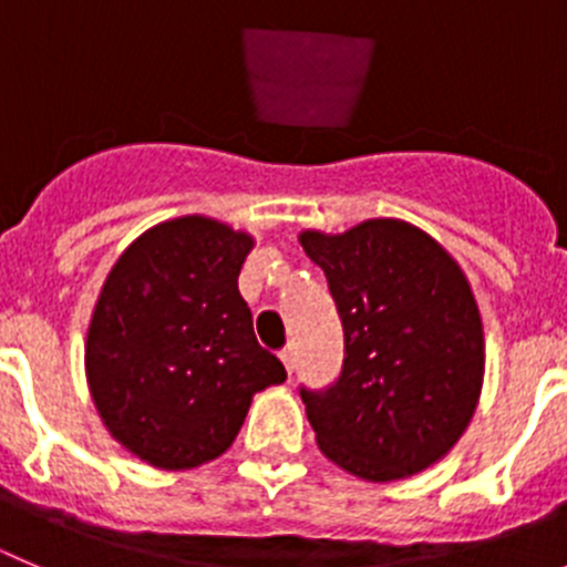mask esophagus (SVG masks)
<instances>
[{
	"instance_id": "1",
	"label": "esophagus",
	"mask_w": 567,
	"mask_h": 567,
	"mask_svg": "<svg viewBox=\"0 0 567 567\" xmlns=\"http://www.w3.org/2000/svg\"><path fill=\"white\" fill-rule=\"evenodd\" d=\"M279 359H282L285 370H288V372H293V361H296V353H293V344H288V347H285L282 353H279Z\"/></svg>"
}]
</instances>
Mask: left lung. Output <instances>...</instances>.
Returning a JSON list of instances; mask_svg holds the SVG:
<instances>
[{
  "label": "left lung",
  "instance_id": "left-lung-1",
  "mask_svg": "<svg viewBox=\"0 0 567 567\" xmlns=\"http://www.w3.org/2000/svg\"><path fill=\"white\" fill-rule=\"evenodd\" d=\"M344 328V364L302 401L324 457L361 481L430 468L461 441L483 386V321L446 248L404 220L299 234Z\"/></svg>",
  "mask_w": 567,
  "mask_h": 567
}]
</instances>
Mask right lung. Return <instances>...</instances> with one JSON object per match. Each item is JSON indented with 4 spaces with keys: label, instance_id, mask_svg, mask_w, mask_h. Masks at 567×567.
<instances>
[{
    "label": "right lung",
    "instance_id": "right-lung-1",
    "mask_svg": "<svg viewBox=\"0 0 567 567\" xmlns=\"http://www.w3.org/2000/svg\"><path fill=\"white\" fill-rule=\"evenodd\" d=\"M254 237L200 214L150 228L112 265L84 367L110 435L155 468L220 457L254 392L288 379L254 336L239 268Z\"/></svg>",
    "mask_w": 567,
    "mask_h": 567
}]
</instances>
